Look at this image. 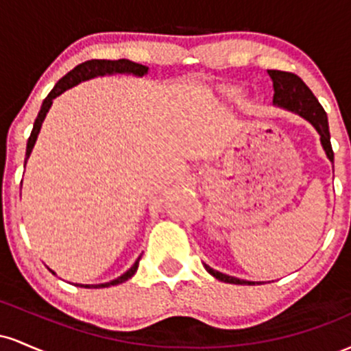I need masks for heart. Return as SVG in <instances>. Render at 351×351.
Listing matches in <instances>:
<instances>
[{
	"mask_svg": "<svg viewBox=\"0 0 351 351\" xmlns=\"http://www.w3.org/2000/svg\"><path fill=\"white\" fill-rule=\"evenodd\" d=\"M231 92H232V94H237V88H232Z\"/></svg>",
	"mask_w": 351,
	"mask_h": 351,
	"instance_id": "b5f03b06",
	"label": "heart"
}]
</instances>
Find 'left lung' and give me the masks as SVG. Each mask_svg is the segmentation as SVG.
Wrapping results in <instances>:
<instances>
[{
  "instance_id": "8db88e82",
  "label": "left lung",
  "mask_w": 351,
  "mask_h": 351,
  "mask_svg": "<svg viewBox=\"0 0 351 351\" xmlns=\"http://www.w3.org/2000/svg\"><path fill=\"white\" fill-rule=\"evenodd\" d=\"M267 74L269 77L272 79L274 106L285 108V110L300 115L302 119L307 120V122L318 132V135H320V143L325 150V155H327V158L333 163V150H332V143H330L327 114H325L324 107L318 104V100L315 95L312 94V90L305 86L304 80L297 77L295 74H291V72L267 71ZM204 269H206L213 277H216L217 280L228 282V284H241V285L259 284V282L244 280V279H237V277H232V276H226V274L211 269L208 264H204Z\"/></svg>"
}]
</instances>
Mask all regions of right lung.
<instances>
[{
	"mask_svg": "<svg viewBox=\"0 0 351 351\" xmlns=\"http://www.w3.org/2000/svg\"><path fill=\"white\" fill-rule=\"evenodd\" d=\"M114 74H127V75H135V77H143V75L148 74V67L142 66V64H136V62H134V60H128V59H119V60L92 59V60H87V62L79 64L77 67H74L71 72H67V74L64 75V77L60 79L58 84H56L54 88L49 92V95L44 99L41 110H39V114L34 120L33 132H31L29 138H27V145H26V158H24V167H26L27 160H29V155H31V152H33L36 140H38L39 132H41L44 119H46L47 112H49V108L52 106V100H54L56 97H59L60 94H64L67 88H72L74 86H77V84L84 82V80L94 79V77H104V75H114ZM138 261H140V257L135 261V264L132 265L127 272H123L122 276L117 277V279H114V280L106 282V284H94V285L75 284V285H77V287H86V289H90V287L104 289V287H110V285L122 284V282L128 280L130 277H134L136 269H138ZM51 272L54 274V271H51Z\"/></svg>",
	"mask_w": 351,
	"mask_h": 351,
	"instance_id": "1",
	"label": "right lung"
}]
</instances>
